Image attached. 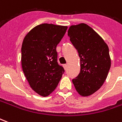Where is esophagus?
<instances>
[{"label": "esophagus", "mask_w": 122, "mask_h": 122, "mask_svg": "<svg viewBox=\"0 0 122 122\" xmlns=\"http://www.w3.org/2000/svg\"><path fill=\"white\" fill-rule=\"evenodd\" d=\"M66 67H67V65H66V64H65V65H63V68L65 69V70H66Z\"/></svg>", "instance_id": "1"}]
</instances>
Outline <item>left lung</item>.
I'll return each mask as SVG.
<instances>
[{
	"label": "left lung",
	"instance_id": "left-lung-1",
	"mask_svg": "<svg viewBox=\"0 0 122 122\" xmlns=\"http://www.w3.org/2000/svg\"><path fill=\"white\" fill-rule=\"evenodd\" d=\"M68 35L80 58V72L72 83L81 96H90L99 90L107 78L111 66L109 49L87 24L71 25Z\"/></svg>",
	"mask_w": 122,
	"mask_h": 122
}]
</instances>
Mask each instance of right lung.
<instances>
[{
  "label": "right lung",
  "mask_w": 122,
  "mask_h": 122,
  "mask_svg": "<svg viewBox=\"0 0 122 122\" xmlns=\"http://www.w3.org/2000/svg\"><path fill=\"white\" fill-rule=\"evenodd\" d=\"M66 26L42 23L28 32L21 46V66L30 87L42 97L51 94L64 73L57 63L56 47Z\"/></svg>",
  "instance_id": "1"
}]
</instances>
